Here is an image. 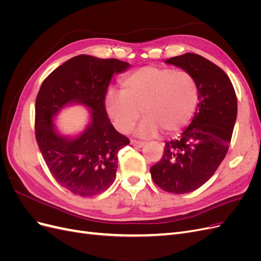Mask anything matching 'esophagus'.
Listing matches in <instances>:
<instances>
[{"instance_id":"34e87169","label":"esophagus","mask_w":261,"mask_h":261,"mask_svg":"<svg viewBox=\"0 0 261 261\" xmlns=\"http://www.w3.org/2000/svg\"><path fill=\"white\" fill-rule=\"evenodd\" d=\"M130 145L134 146V147H137V148H141L145 146V143H141V141H138V140H134L132 139L130 140Z\"/></svg>"}]
</instances>
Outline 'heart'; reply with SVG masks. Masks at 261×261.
Masks as SVG:
<instances>
[{
	"instance_id": "obj_1",
	"label": "heart",
	"mask_w": 261,
	"mask_h": 261,
	"mask_svg": "<svg viewBox=\"0 0 261 261\" xmlns=\"http://www.w3.org/2000/svg\"><path fill=\"white\" fill-rule=\"evenodd\" d=\"M198 101V84L191 73L145 66L124 78L122 91H108L105 107L121 133H128L143 112L145 120L137 134L147 138L160 130L172 135L183 129L194 116Z\"/></svg>"
}]
</instances>
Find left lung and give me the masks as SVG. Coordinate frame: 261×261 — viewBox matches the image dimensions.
Here are the masks:
<instances>
[{
  "instance_id": "left-lung-1",
  "label": "left lung",
  "mask_w": 261,
  "mask_h": 261,
  "mask_svg": "<svg viewBox=\"0 0 261 261\" xmlns=\"http://www.w3.org/2000/svg\"><path fill=\"white\" fill-rule=\"evenodd\" d=\"M165 63L195 77L199 102L192 123L178 139L165 143L161 160L150 173L163 191L186 194L206 183L225 158L238 116V100L224 70L201 55L185 53Z\"/></svg>"
}]
</instances>
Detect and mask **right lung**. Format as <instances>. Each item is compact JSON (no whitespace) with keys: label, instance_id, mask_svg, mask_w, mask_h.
<instances>
[{"label":"right lung","instance_id":"1","mask_svg":"<svg viewBox=\"0 0 261 261\" xmlns=\"http://www.w3.org/2000/svg\"><path fill=\"white\" fill-rule=\"evenodd\" d=\"M129 67L127 62L116 59L81 54L54 69L40 87L36 99L37 144L55 180L70 193L94 196L114 181L117 152L129 139L109 120L105 98L113 75ZM73 103L88 107L92 121L78 137H63L53 118Z\"/></svg>","mask_w":261,"mask_h":261}]
</instances>
